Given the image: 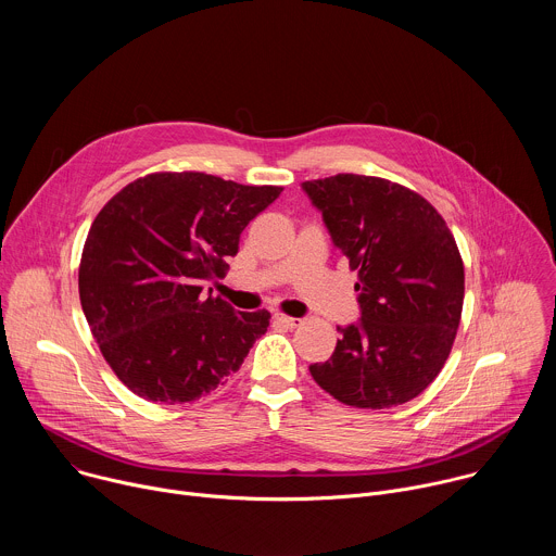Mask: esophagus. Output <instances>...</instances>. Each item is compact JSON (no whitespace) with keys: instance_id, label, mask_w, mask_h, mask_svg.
<instances>
[{"instance_id":"1","label":"esophagus","mask_w":556,"mask_h":556,"mask_svg":"<svg viewBox=\"0 0 556 556\" xmlns=\"http://www.w3.org/2000/svg\"><path fill=\"white\" fill-rule=\"evenodd\" d=\"M273 319L277 321V324H281V326H286V328H296L299 324H301V319H294V316H286V314H275Z\"/></svg>"}]
</instances>
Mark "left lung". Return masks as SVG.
I'll return each mask as SVG.
<instances>
[{
  "instance_id": "obj_1",
  "label": "left lung",
  "mask_w": 556,
  "mask_h": 556,
  "mask_svg": "<svg viewBox=\"0 0 556 556\" xmlns=\"http://www.w3.org/2000/svg\"><path fill=\"white\" fill-rule=\"evenodd\" d=\"M334 249L358 273L361 319L309 374L339 403L389 409L422 393L444 367L464 303V266L442 215L418 193L371 176L301 185Z\"/></svg>"
}]
</instances>
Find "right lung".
I'll list each match as a JSON object with an SVG mask.
<instances>
[{
  "instance_id": "right-lung-1",
  "label": "right lung",
  "mask_w": 556,
  "mask_h": 556,
  "mask_svg": "<svg viewBox=\"0 0 556 556\" xmlns=\"http://www.w3.org/2000/svg\"><path fill=\"white\" fill-rule=\"evenodd\" d=\"M217 176L151 174L97 215L78 268L90 330L136 395L191 403L242 367L270 312H237L202 294L224 277L240 235L281 193Z\"/></svg>"
}]
</instances>
